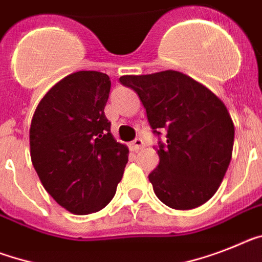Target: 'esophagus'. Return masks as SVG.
<instances>
[{
	"label": "esophagus",
	"mask_w": 262,
	"mask_h": 262,
	"mask_svg": "<svg viewBox=\"0 0 262 262\" xmlns=\"http://www.w3.org/2000/svg\"><path fill=\"white\" fill-rule=\"evenodd\" d=\"M144 146V141H142L141 138H136L135 141H132L130 142V149L132 150H140V149Z\"/></svg>",
	"instance_id": "34e87169"
}]
</instances>
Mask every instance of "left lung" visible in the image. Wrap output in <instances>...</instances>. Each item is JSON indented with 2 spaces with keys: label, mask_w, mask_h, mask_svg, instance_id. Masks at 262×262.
<instances>
[{
  "label": "left lung",
  "mask_w": 262,
  "mask_h": 262,
  "mask_svg": "<svg viewBox=\"0 0 262 262\" xmlns=\"http://www.w3.org/2000/svg\"><path fill=\"white\" fill-rule=\"evenodd\" d=\"M146 109L158 142V166L149 174L156 195L169 208L188 210L217 192L232 158L234 125L224 102L202 83L176 70L122 76Z\"/></svg>",
  "instance_id": "8db88e82"
}]
</instances>
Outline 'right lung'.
<instances>
[{"label":"right lung","mask_w":262,"mask_h":262,"mask_svg":"<svg viewBox=\"0 0 262 262\" xmlns=\"http://www.w3.org/2000/svg\"><path fill=\"white\" fill-rule=\"evenodd\" d=\"M109 76L76 72L39 101L30 125V157L46 192L74 214L101 210L122 179L129 149L114 140L104 109Z\"/></svg>","instance_id":"1"}]
</instances>
